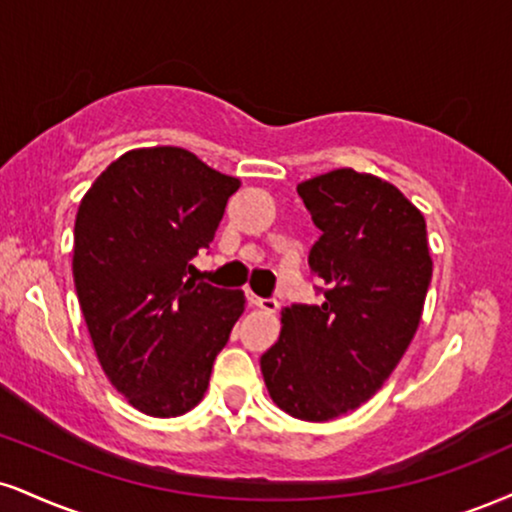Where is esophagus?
<instances>
[{
    "mask_svg": "<svg viewBox=\"0 0 512 512\" xmlns=\"http://www.w3.org/2000/svg\"><path fill=\"white\" fill-rule=\"evenodd\" d=\"M245 295H248V303L252 307H260V310L276 312V307H279V300L276 298H262V295H255L252 291H245Z\"/></svg>",
    "mask_w": 512,
    "mask_h": 512,
    "instance_id": "obj_1",
    "label": "esophagus"
}]
</instances>
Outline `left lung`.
<instances>
[{"label": "left lung", "mask_w": 512, "mask_h": 512, "mask_svg": "<svg viewBox=\"0 0 512 512\" xmlns=\"http://www.w3.org/2000/svg\"><path fill=\"white\" fill-rule=\"evenodd\" d=\"M322 236L310 269L322 305L281 312V336L260 357L283 412L326 422L360 408L408 350L432 283L422 212L396 186L336 169L298 186Z\"/></svg>", "instance_id": "obj_1"}]
</instances>
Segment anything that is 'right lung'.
<instances>
[{"label":"right lung","instance_id":"add662e5","mask_svg":"<svg viewBox=\"0 0 512 512\" xmlns=\"http://www.w3.org/2000/svg\"><path fill=\"white\" fill-rule=\"evenodd\" d=\"M240 188L181 147L131 150L97 176L73 229V281L97 360L133 408L176 417L205 396L243 291L195 283Z\"/></svg>","mask_w":512,"mask_h":512}]
</instances>
